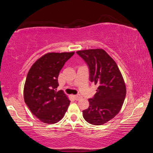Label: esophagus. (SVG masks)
Here are the masks:
<instances>
[{
    "label": "esophagus",
    "instance_id": "34e87169",
    "mask_svg": "<svg viewBox=\"0 0 153 153\" xmlns=\"http://www.w3.org/2000/svg\"><path fill=\"white\" fill-rule=\"evenodd\" d=\"M74 98H75V99H76V100H79L81 99V98H82V97L81 95H79V94H77V95H75L74 96Z\"/></svg>",
    "mask_w": 153,
    "mask_h": 153
}]
</instances>
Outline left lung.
I'll return each instance as SVG.
<instances>
[{"mask_svg":"<svg viewBox=\"0 0 153 153\" xmlns=\"http://www.w3.org/2000/svg\"><path fill=\"white\" fill-rule=\"evenodd\" d=\"M76 53L86 62L90 82L98 86L90 107L83 111L87 122L102 125L120 113L126 95L123 77L115 61L102 48L78 51Z\"/></svg>","mask_w":153,"mask_h":153,"instance_id":"obj_1","label":"left lung"}]
</instances>
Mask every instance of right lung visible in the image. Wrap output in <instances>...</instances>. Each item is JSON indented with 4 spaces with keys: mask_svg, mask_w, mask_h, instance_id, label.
<instances>
[{
    "mask_svg": "<svg viewBox=\"0 0 153 153\" xmlns=\"http://www.w3.org/2000/svg\"><path fill=\"white\" fill-rule=\"evenodd\" d=\"M75 52L48 53L36 61L28 71L24 84V101L40 121L59 122L64 117L70 100L62 91L56 92L58 77L65 62Z\"/></svg>",
    "mask_w": 153,
    "mask_h": 153,
    "instance_id": "1",
    "label": "right lung"
}]
</instances>
